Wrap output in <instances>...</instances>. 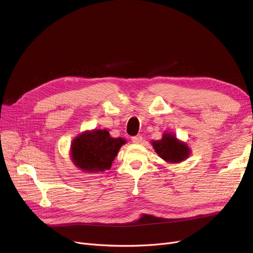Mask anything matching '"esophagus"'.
I'll use <instances>...</instances> for the list:
<instances>
[{
    "mask_svg": "<svg viewBox=\"0 0 253 253\" xmlns=\"http://www.w3.org/2000/svg\"><path fill=\"white\" fill-rule=\"evenodd\" d=\"M132 141H133L134 143H140L142 141V136L141 135L133 136V137H132Z\"/></svg>",
    "mask_w": 253,
    "mask_h": 253,
    "instance_id": "34e87169",
    "label": "esophagus"
}]
</instances>
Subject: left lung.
Wrapping results in <instances>:
<instances>
[{"mask_svg":"<svg viewBox=\"0 0 253 253\" xmlns=\"http://www.w3.org/2000/svg\"><path fill=\"white\" fill-rule=\"evenodd\" d=\"M152 145L156 153L169 163H180L191 154L187 143L178 140L175 134L167 132H164L160 140H153Z\"/></svg>","mask_w":253,"mask_h":253,"instance_id":"8db88e82","label":"left lung"}]
</instances>
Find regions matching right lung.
Wrapping results in <instances>:
<instances>
[{
	"mask_svg": "<svg viewBox=\"0 0 253 253\" xmlns=\"http://www.w3.org/2000/svg\"><path fill=\"white\" fill-rule=\"evenodd\" d=\"M126 140L113 138L110 132L103 129L85 131L77 136L71 145L73 163L81 170L94 173L111 168L113 161Z\"/></svg>",
	"mask_w": 253,
	"mask_h": 253,
	"instance_id": "obj_1",
	"label": "right lung"
}]
</instances>
